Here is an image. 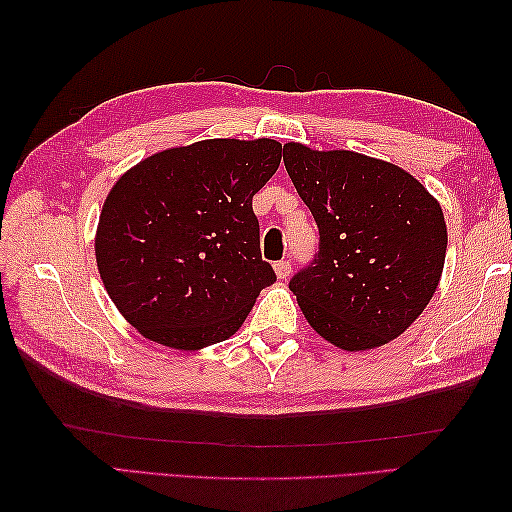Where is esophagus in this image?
Returning <instances> with one entry per match:
<instances>
[{"instance_id": "34e87169", "label": "esophagus", "mask_w": 512, "mask_h": 512, "mask_svg": "<svg viewBox=\"0 0 512 512\" xmlns=\"http://www.w3.org/2000/svg\"><path fill=\"white\" fill-rule=\"evenodd\" d=\"M290 270H292V264L288 262V259H281V262L275 264V273H277L279 279H288Z\"/></svg>"}]
</instances>
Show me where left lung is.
Wrapping results in <instances>:
<instances>
[{
    "instance_id": "1",
    "label": "left lung",
    "mask_w": 512,
    "mask_h": 512,
    "mask_svg": "<svg viewBox=\"0 0 512 512\" xmlns=\"http://www.w3.org/2000/svg\"><path fill=\"white\" fill-rule=\"evenodd\" d=\"M286 171L319 226V250L290 279L325 341L372 350L405 332L440 284L447 224L438 200L391 162L284 145Z\"/></svg>"
}]
</instances>
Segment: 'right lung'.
Masks as SVG:
<instances>
[{
    "instance_id": "right-lung-1",
    "label": "right lung",
    "mask_w": 512,
    "mask_h": 512,
    "mask_svg": "<svg viewBox=\"0 0 512 512\" xmlns=\"http://www.w3.org/2000/svg\"><path fill=\"white\" fill-rule=\"evenodd\" d=\"M281 162L277 140L213 138L123 173L103 204L96 264L107 295L160 345L233 336L275 270L262 259L253 195Z\"/></svg>"
}]
</instances>
